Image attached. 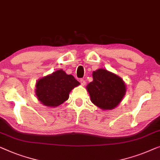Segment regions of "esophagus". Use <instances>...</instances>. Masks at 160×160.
Listing matches in <instances>:
<instances>
[{
  "label": "esophagus",
  "mask_w": 160,
  "mask_h": 160,
  "mask_svg": "<svg viewBox=\"0 0 160 160\" xmlns=\"http://www.w3.org/2000/svg\"><path fill=\"white\" fill-rule=\"evenodd\" d=\"M80 83H81V85H82V86H84V85H85V80H83V79H80Z\"/></svg>",
  "instance_id": "34e87169"
}]
</instances>
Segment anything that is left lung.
I'll use <instances>...</instances> for the list:
<instances>
[{"label":"left lung","instance_id":"1","mask_svg":"<svg viewBox=\"0 0 160 160\" xmlns=\"http://www.w3.org/2000/svg\"><path fill=\"white\" fill-rule=\"evenodd\" d=\"M92 75L93 81L86 86L91 102L103 110L116 108L125 95L124 81L105 69H98Z\"/></svg>","mask_w":160,"mask_h":160}]
</instances>
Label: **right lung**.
<instances>
[{
    "mask_svg": "<svg viewBox=\"0 0 160 160\" xmlns=\"http://www.w3.org/2000/svg\"><path fill=\"white\" fill-rule=\"evenodd\" d=\"M80 82L62 69L40 78L35 84V95L46 107H57L69 98L72 90Z\"/></svg>",
    "mask_w": 160,
    "mask_h": 160,
    "instance_id": "1",
    "label": "right lung"
}]
</instances>
